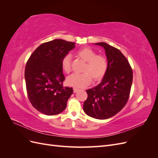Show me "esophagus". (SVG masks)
<instances>
[{
  "instance_id": "34e87169",
  "label": "esophagus",
  "mask_w": 158,
  "mask_h": 158,
  "mask_svg": "<svg viewBox=\"0 0 158 158\" xmlns=\"http://www.w3.org/2000/svg\"><path fill=\"white\" fill-rule=\"evenodd\" d=\"M73 90H74V93H76L78 92V91L79 90L78 89H77V88H73Z\"/></svg>"
}]
</instances>
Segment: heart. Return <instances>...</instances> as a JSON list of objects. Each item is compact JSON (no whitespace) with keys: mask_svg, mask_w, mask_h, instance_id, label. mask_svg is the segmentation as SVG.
I'll use <instances>...</instances> for the list:
<instances>
[{"mask_svg":"<svg viewBox=\"0 0 158 158\" xmlns=\"http://www.w3.org/2000/svg\"><path fill=\"white\" fill-rule=\"evenodd\" d=\"M77 55L86 62L83 69V74H73L67 78L66 82L69 85L77 88L86 87L92 81L101 80L106 75L108 63L106 57L102 55H97V52L90 47H86L79 49L76 52ZM62 69L66 73L71 71V56L66 55L61 60Z\"/></svg>","mask_w":158,"mask_h":158,"instance_id":"heart-1","label":"heart"}]
</instances>
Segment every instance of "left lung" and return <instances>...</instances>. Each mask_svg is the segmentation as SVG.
I'll return each instance as SVG.
<instances>
[{"label":"left lung","mask_w":158,"mask_h":158,"mask_svg":"<svg viewBox=\"0 0 158 158\" xmlns=\"http://www.w3.org/2000/svg\"><path fill=\"white\" fill-rule=\"evenodd\" d=\"M106 51L108 68L102 82L86 90L88 98L83 109L88 116L107 119L125 106L132 83V70L126 57L118 49L104 42L94 44Z\"/></svg>","instance_id":"1"}]
</instances>
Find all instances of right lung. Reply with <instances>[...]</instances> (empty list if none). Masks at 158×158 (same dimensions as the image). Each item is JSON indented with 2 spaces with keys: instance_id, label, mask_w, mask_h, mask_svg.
Listing matches in <instances>:
<instances>
[{
  "instance_id": "1",
  "label": "right lung",
  "mask_w": 158,
  "mask_h": 158,
  "mask_svg": "<svg viewBox=\"0 0 158 158\" xmlns=\"http://www.w3.org/2000/svg\"><path fill=\"white\" fill-rule=\"evenodd\" d=\"M75 43L54 40L40 45L28 59L25 69L27 93L33 107L46 115H55L66 107L73 88L63 87V56Z\"/></svg>"
}]
</instances>
